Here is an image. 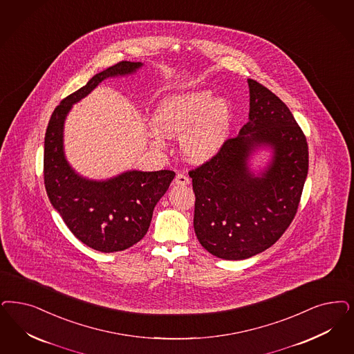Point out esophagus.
Returning a JSON list of instances; mask_svg holds the SVG:
<instances>
[{"mask_svg": "<svg viewBox=\"0 0 354 354\" xmlns=\"http://www.w3.org/2000/svg\"><path fill=\"white\" fill-rule=\"evenodd\" d=\"M175 184H178V185H188L189 184V178L187 176V175H184V174H178L176 175V179H175Z\"/></svg>", "mask_w": 354, "mask_h": 354, "instance_id": "esophagus-1", "label": "esophagus"}]
</instances>
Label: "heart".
Wrapping results in <instances>:
<instances>
[{"label":"heart","mask_w":354,"mask_h":354,"mask_svg":"<svg viewBox=\"0 0 354 354\" xmlns=\"http://www.w3.org/2000/svg\"><path fill=\"white\" fill-rule=\"evenodd\" d=\"M232 120L230 103L223 97L214 99L209 90L169 97L153 116L159 133L167 137L183 134L182 150L194 162H205L218 153L227 138Z\"/></svg>","instance_id":"1"}]
</instances>
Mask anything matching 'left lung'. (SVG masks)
Returning a JSON list of instances; mask_svg holds the SVG:
<instances>
[{"instance_id": "left-lung-1", "label": "left lung", "mask_w": 354, "mask_h": 354, "mask_svg": "<svg viewBox=\"0 0 354 354\" xmlns=\"http://www.w3.org/2000/svg\"><path fill=\"white\" fill-rule=\"evenodd\" d=\"M248 87V122L214 157L189 171L196 236L225 260L255 257L280 239L295 217L308 171L305 134L288 106L255 80ZM259 147L270 148L272 158L255 174L248 162Z\"/></svg>"}]
</instances>
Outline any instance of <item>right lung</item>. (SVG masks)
<instances>
[{"mask_svg": "<svg viewBox=\"0 0 354 354\" xmlns=\"http://www.w3.org/2000/svg\"><path fill=\"white\" fill-rule=\"evenodd\" d=\"M141 62H120L95 74L84 87L62 99L49 119L44 138V184L49 201L82 243L100 252L122 251L140 242L153 210L175 172L125 171L107 180H91L71 167L64 153V122L74 103L102 81L132 74Z\"/></svg>", "mask_w": 354, "mask_h": 354, "instance_id": "obj_1", "label": "right lung"}]
</instances>
